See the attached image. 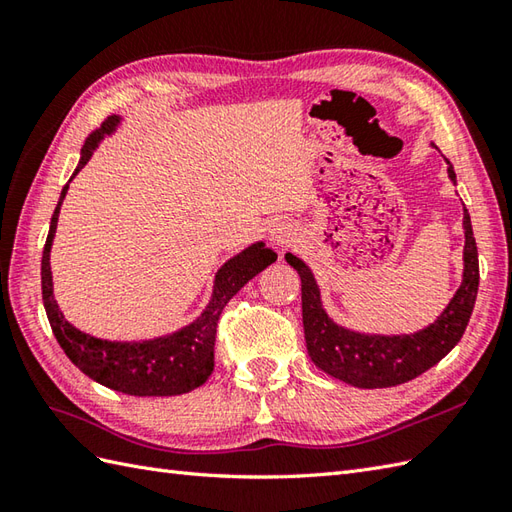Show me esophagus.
Returning <instances> with one entry per match:
<instances>
[{
	"instance_id": "1",
	"label": "esophagus",
	"mask_w": 512,
	"mask_h": 512,
	"mask_svg": "<svg viewBox=\"0 0 512 512\" xmlns=\"http://www.w3.org/2000/svg\"><path fill=\"white\" fill-rule=\"evenodd\" d=\"M292 237H295V228H292L288 222L284 220H277L270 224L268 228V239L273 242L275 246H286L292 242Z\"/></svg>"
}]
</instances>
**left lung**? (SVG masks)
Returning <instances> with one entry per match:
<instances>
[{"label": "left lung", "instance_id": "obj_1", "mask_svg": "<svg viewBox=\"0 0 512 512\" xmlns=\"http://www.w3.org/2000/svg\"><path fill=\"white\" fill-rule=\"evenodd\" d=\"M444 162H447L449 180L458 184L453 165L447 158ZM462 228V284L436 321L411 334H369L336 323L323 308L321 288L310 266L301 257L286 253V262L301 277L303 334H306L312 363L323 369L325 374L361 389L402 385L440 363L462 339L475 306L477 286H480L477 246L466 206Z\"/></svg>", "mask_w": 512, "mask_h": 512}]
</instances>
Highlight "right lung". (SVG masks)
<instances>
[{"instance_id":"1","label":"right lung","mask_w":512,"mask_h":512,"mask_svg":"<svg viewBox=\"0 0 512 512\" xmlns=\"http://www.w3.org/2000/svg\"><path fill=\"white\" fill-rule=\"evenodd\" d=\"M123 116H110L101 125V129L85 140L81 149L79 165H76L72 178L61 189L57 209L52 213L50 231L41 257V295L43 308H46L50 328L57 336L65 356L81 369L85 376H90L96 383L110 387L114 391H123L129 396H180L189 394L195 387L206 383V378L213 372V347H215V330L217 319L224 306L242 290L250 279L262 273L264 268L275 262L277 255L266 248L264 242H253L244 250L217 268L213 277V292L200 317L182 328L151 336L140 341H110L99 339L72 325L63 317L52 288V270H50V250L57 233L59 211L65 200V193L85 165L103 138L114 136L118 127L123 125Z\"/></svg>"}]
</instances>
